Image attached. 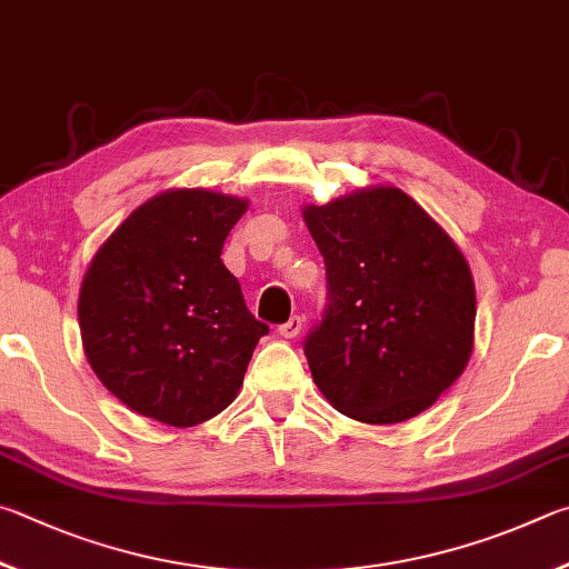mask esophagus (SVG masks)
Returning <instances> with one entry per match:
<instances>
[{
    "instance_id": "34e87169",
    "label": "esophagus",
    "mask_w": 569,
    "mask_h": 569,
    "mask_svg": "<svg viewBox=\"0 0 569 569\" xmlns=\"http://www.w3.org/2000/svg\"><path fill=\"white\" fill-rule=\"evenodd\" d=\"M302 325H305L302 317L295 315V317H290V320H287L284 325H279V335H282L284 340H295V337L302 332Z\"/></svg>"
}]
</instances>
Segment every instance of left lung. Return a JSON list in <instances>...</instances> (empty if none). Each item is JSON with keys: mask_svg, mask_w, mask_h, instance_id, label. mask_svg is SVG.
Listing matches in <instances>:
<instances>
[{"mask_svg": "<svg viewBox=\"0 0 569 569\" xmlns=\"http://www.w3.org/2000/svg\"><path fill=\"white\" fill-rule=\"evenodd\" d=\"M327 269V307L305 340L342 415L395 425L425 412L470 362L475 282L450 234L397 187L302 209Z\"/></svg>", "mask_w": 569, "mask_h": 569, "instance_id": "left-lung-1", "label": "left lung"}]
</instances>
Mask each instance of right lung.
<instances>
[{"mask_svg":"<svg viewBox=\"0 0 569 569\" xmlns=\"http://www.w3.org/2000/svg\"><path fill=\"white\" fill-rule=\"evenodd\" d=\"M247 199L167 189L99 247L79 292L89 365L129 410L172 427L212 420L242 387L264 322L222 247Z\"/></svg>","mask_w":569,"mask_h":569,"instance_id":"add662e5","label":"right lung"}]
</instances>
